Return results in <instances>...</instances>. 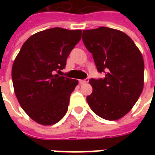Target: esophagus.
I'll return each instance as SVG.
<instances>
[{
	"label": "esophagus",
	"instance_id": "1",
	"mask_svg": "<svg viewBox=\"0 0 155 155\" xmlns=\"http://www.w3.org/2000/svg\"><path fill=\"white\" fill-rule=\"evenodd\" d=\"M80 84H86L89 82V79H84V80H80L79 81Z\"/></svg>",
	"mask_w": 155,
	"mask_h": 155
}]
</instances>
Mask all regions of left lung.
<instances>
[{
  "instance_id": "obj_1",
  "label": "left lung",
  "mask_w": 155,
  "mask_h": 155,
  "mask_svg": "<svg viewBox=\"0 0 155 155\" xmlns=\"http://www.w3.org/2000/svg\"><path fill=\"white\" fill-rule=\"evenodd\" d=\"M82 40L92 53L98 71L105 77L91 79L93 91L86 98L98 116L116 120L129 113L143 88V56L125 33L101 26L83 31Z\"/></svg>"
}]
</instances>
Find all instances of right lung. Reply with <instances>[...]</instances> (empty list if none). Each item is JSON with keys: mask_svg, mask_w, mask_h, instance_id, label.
<instances>
[{"mask_svg": "<svg viewBox=\"0 0 155 155\" xmlns=\"http://www.w3.org/2000/svg\"><path fill=\"white\" fill-rule=\"evenodd\" d=\"M81 30L54 27L32 35L22 45L12 65L14 91L31 119L42 125L64 116L77 80L58 74L81 39Z\"/></svg>", "mask_w": 155, "mask_h": 155, "instance_id": "obj_1", "label": "right lung"}]
</instances>
